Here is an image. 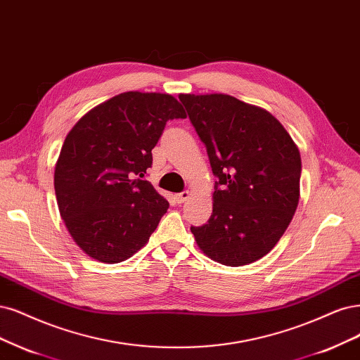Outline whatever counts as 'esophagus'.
<instances>
[{"instance_id":"obj_1","label":"esophagus","mask_w":360,"mask_h":360,"mask_svg":"<svg viewBox=\"0 0 360 360\" xmlns=\"http://www.w3.org/2000/svg\"><path fill=\"white\" fill-rule=\"evenodd\" d=\"M189 196H191V192H189V191H184V192L176 195V201H177L179 204H181V202H184L186 200H188Z\"/></svg>"}]
</instances>
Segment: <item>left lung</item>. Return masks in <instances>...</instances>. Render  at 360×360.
Wrapping results in <instances>:
<instances>
[{
  "mask_svg": "<svg viewBox=\"0 0 360 360\" xmlns=\"http://www.w3.org/2000/svg\"><path fill=\"white\" fill-rule=\"evenodd\" d=\"M213 174V213L191 226L216 262L241 266L269 253L300 202L301 155L269 111L225 94H180Z\"/></svg>",
  "mask_w": 360,
  "mask_h": 360,
  "instance_id": "1",
  "label": "left lung"
}]
</instances>
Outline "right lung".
Wrapping results in <instances>:
<instances>
[{"label":"right lung","instance_id":"obj_1","mask_svg":"<svg viewBox=\"0 0 360 360\" xmlns=\"http://www.w3.org/2000/svg\"><path fill=\"white\" fill-rule=\"evenodd\" d=\"M184 117L174 96L131 91L94 107L68 132L55 193L60 217L86 255L119 264L150 238L169 204L143 177L167 122Z\"/></svg>","mask_w":360,"mask_h":360}]
</instances>
